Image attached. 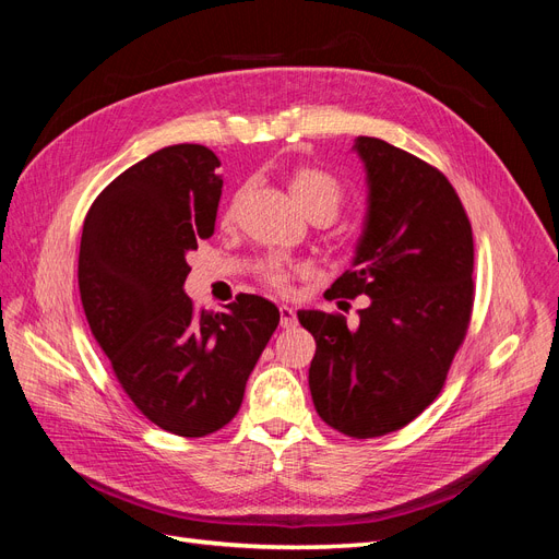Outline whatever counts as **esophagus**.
Returning <instances> with one entry per match:
<instances>
[{"instance_id": "obj_1", "label": "esophagus", "mask_w": 559, "mask_h": 559, "mask_svg": "<svg viewBox=\"0 0 559 559\" xmlns=\"http://www.w3.org/2000/svg\"><path fill=\"white\" fill-rule=\"evenodd\" d=\"M280 324H282V329H294L298 324L296 310L289 306H280Z\"/></svg>"}]
</instances>
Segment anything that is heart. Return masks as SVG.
<instances>
[{"mask_svg": "<svg viewBox=\"0 0 559 559\" xmlns=\"http://www.w3.org/2000/svg\"><path fill=\"white\" fill-rule=\"evenodd\" d=\"M292 191L298 205L310 216L326 214L335 216L345 202V186L335 175L321 170V167H298L292 175ZM302 265L286 263L280 257H270L261 263V277L277 292H286L292 286V277L302 273Z\"/></svg>", "mask_w": 559, "mask_h": 559, "instance_id": "heart-1", "label": "heart"}]
</instances>
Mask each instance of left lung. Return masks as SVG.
Wrapping results in <instances>:
<instances>
[{
    "instance_id": "1",
    "label": "left lung",
    "mask_w": 559,
    "mask_h": 559,
    "mask_svg": "<svg viewBox=\"0 0 559 559\" xmlns=\"http://www.w3.org/2000/svg\"><path fill=\"white\" fill-rule=\"evenodd\" d=\"M368 214L352 267L324 294L368 296L359 326L300 310L314 335L310 392L319 417L352 438L403 429L433 403L473 310V233L441 170L378 138H359Z\"/></svg>"
}]
</instances>
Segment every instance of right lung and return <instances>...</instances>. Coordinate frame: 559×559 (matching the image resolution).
<instances>
[{"label":"right lung","mask_w":559,"mask_h":559,"mask_svg":"<svg viewBox=\"0 0 559 559\" xmlns=\"http://www.w3.org/2000/svg\"><path fill=\"white\" fill-rule=\"evenodd\" d=\"M222 165L207 146H165L95 198L81 233L79 292L97 345L138 411L175 436L238 415L280 310L238 294L226 312L183 294L186 253L214 235Z\"/></svg>","instance_id":"add662e5"}]
</instances>
